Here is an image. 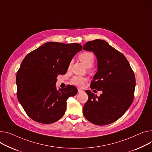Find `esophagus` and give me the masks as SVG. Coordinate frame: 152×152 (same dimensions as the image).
<instances>
[{
	"label": "esophagus",
	"instance_id": "34e87169",
	"mask_svg": "<svg viewBox=\"0 0 152 152\" xmlns=\"http://www.w3.org/2000/svg\"><path fill=\"white\" fill-rule=\"evenodd\" d=\"M77 90H78V92H79V93H81V92H84V90H82V89H80V88H78V89H77Z\"/></svg>",
	"mask_w": 152,
	"mask_h": 152
}]
</instances>
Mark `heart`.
<instances>
[{"mask_svg": "<svg viewBox=\"0 0 152 152\" xmlns=\"http://www.w3.org/2000/svg\"><path fill=\"white\" fill-rule=\"evenodd\" d=\"M79 60L81 61L87 67L90 68L92 66L95 61V56L94 54L91 52H83L80 53L78 56ZM72 65V62H70L68 65V68H70ZM87 79L83 76H74L71 82L72 83L77 87H82L84 83L87 81Z\"/></svg>", "mask_w": 152, "mask_h": 152, "instance_id": "obj_1", "label": "heart"}]
</instances>
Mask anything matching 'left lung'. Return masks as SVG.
Listing matches in <instances>:
<instances>
[{
	"label": "left lung",
	"mask_w": 152,
	"mask_h": 152,
	"mask_svg": "<svg viewBox=\"0 0 152 152\" xmlns=\"http://www.w3.org/2000/svg\"><path fill=\"white\" fill-rule=\"evenodd\" d=\"M83 49L92 51L98 60V71L90 88L102 90L97 96L86 90L88 98L83 114L90 122L106 125L122 117L132 104L136 79L133 71L123 54L102 39L88 42Z\"/></svg>",
	"instance_id": "left-lung-1"
}]
</instances>
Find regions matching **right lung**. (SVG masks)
<instances>
[{"mask_svg":"<svg viewBox=\"0 0 152 152\" xmlns=\"http://www.w3.org/2000/svg\"><path fill=\"white\" fill-rule=\"evenodd\" d=\"M82 49L78 43L48 42L25 57L16 83L18 99L30 118L49 124L62 117L66 100L75 96L77 89L72 85L57 89V77L66 73L71 60Z\"/></svg>","mask_w":152,"mask_h":152,"instance_id":"add662e5","label":"right lung"}]
</instances>
